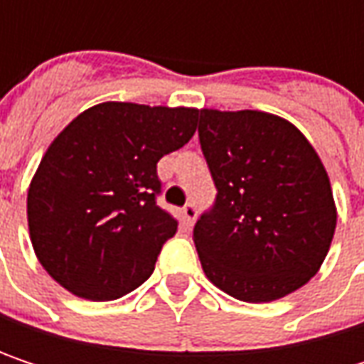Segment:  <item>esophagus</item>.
Here are the masks:
<instances>
[{"instance_id":"obj_1","label":"esophagus","mask_w":364,"mask_h":364,"mask_svg":"<svg viewBox=\"0 0 364 364\" xmlns=\"http://www.w3.org/2000/svg\"><path fill=\"white\" fill-rule=\"evenodd\" d=\"M183 217H185V221H187L189 225L196 221V217H198V208H196V204H193V202H187V204L183 206Z\"/></svg>"}]
</instances>
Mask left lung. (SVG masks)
I'll use <instances>...</instances> for the list:
<instances>
[{
    "label": "left lung",
    "mask_w": 364,
    "mask_h": 364,
    "mask_svg": "<svg viewBox=\"0 0 364 364\" xmlns=\"http://www.w3.org/2000/svg\"><path fill=\"white\" fill-rule=\"evenodd\" d=\"M200 147L217 187L193 242L206 278L263 304L304 287L328 253L337 210L308 139L263 111H200Z\"/></svg>",
    "instance_id": "8db88e82"
}]
</instances>
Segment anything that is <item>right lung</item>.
Instances as JSON below:
<instances>
[{"mask_svg":"<svg viewBox=\"0 0 364 364\" xmlns=\"http://www.w3.org/2000/svg\"><path fill=\"white\" fill-rule=\"evenodd\" d=\"M198 109L101 103L48 147L27 193L43 269L92 301L117 299L154 272L179 221L158 206V162L193 136Z\"/></svg>","mask_w":364,"mask_h":364,"instance_id":"obj_1","label":"right lung"}]
</instances>
